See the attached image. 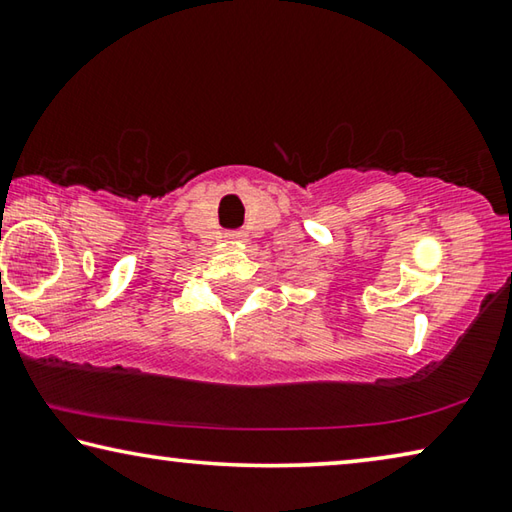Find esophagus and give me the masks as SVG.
I'll list each match as a JSON object with an SVG mask.
<instances>
[{
  "label": "esophagus",
  "mask_w": 512,
  "mask_h": 512,
  "mask_svg": "<svg viewBox=\"0 0 512 512\" xmlns=\"http://www.w3.org/2000/svg\"><path fill=\"white\" fill-rule=\"evenodd\" d=\"M235 237H239V235H235Z\"/></svg>",
  "instance_id": "34e87169"
}]
</instances>
